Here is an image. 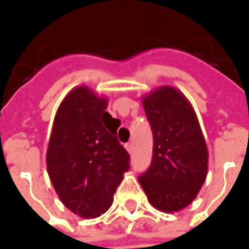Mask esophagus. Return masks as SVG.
Wrapping results in <instances>:
<instances>
[{
    "label": "esophagus",
    "instance_id": "esophagus-1",
    "mask_svg": "<svg viewBox=\"0 0 249 249\" xmlns=\"http://www.w3.org/2000/svg\"><path fill=\"white\" fill-rule=\"evenodd\" d=\"M125 148H126V151H128L129 154H133V151H134V146H133L132 142H130V143L125 144Z\"/></svg>",
    "mask_w": 249,
    "mask_h": 249
}]
</instances>
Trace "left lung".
Wrapping results in <instances>:
<instances>
[{
    "mask_svg": "<svg viewBox=\"0 0 249 249\" xmlns=\"http://www.w3.org/2000/svg\"><path fill=\"white\" fill-rule=\"evenodd\" d=\"M151 125V165L138 177L152 207L173 213L191 204L208 172V148L189 99L173 86L142 98Z\"/></svg>",
    "mask_w": 249,
    "mask_h": 249,
    "instance_id": "1",
    "label": "left lung"
}]
</instances>
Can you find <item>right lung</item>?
<instances>
[{
	"label": "right lung",
	"instance_id": "1",
	"mask_svg": "<svg viewBox=\"0 0 249 249\" xmlns=\"http://www.w3.org/2000/svg\"><path fill=\"white\" fill-rule=\"evenodd\" d=\"M108 99L88 86L64 97L55 113L46 165L58 196L71 212L95 218L108 211L129 169V154L117 140Z\"/></svg>",
	"mask_w": 249,
	"mask_h": 249
}]
</instances>
